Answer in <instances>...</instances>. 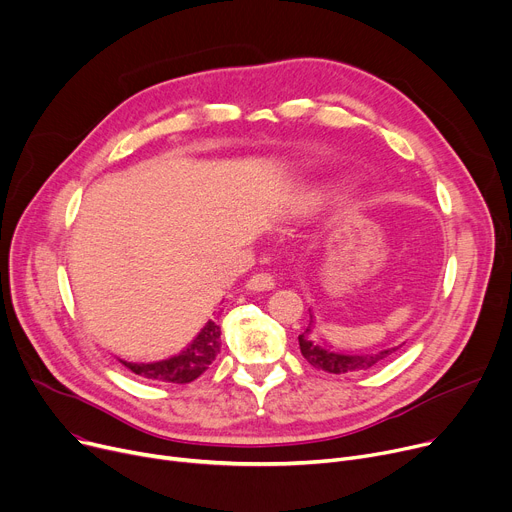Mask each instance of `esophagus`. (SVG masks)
I'll return each mask as SVG.
<instances>
[{
  "instance_id": "1",
  "label": "esophagus",
  "mask_w": 512,
  "mask_h": 512,
  "mask_svg": "<svg viewBox=\"0 0 512 512\" xmlns=\"http://www.w3.org/2000/svg\"><path fill=\"white\" fill-rule=\"evenodd\" d=\"M275 287V277L270 273H256L248 281L250 291H270Z\"/></svg>"
}]
</instances>
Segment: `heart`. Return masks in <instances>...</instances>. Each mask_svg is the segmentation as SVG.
Instances as JSON below:
<instances>
[{"instance_id": "heart-1", "label": "heart", "mask_w": 512, "mask_h": 512, "mask_svg": "<svg viewBox=\"0 0 512 512\" xmlns=\"http://www.w3.org/2000/svg\"><path fill=\"white\" fill-rule=\"evenodd\" d=\"M316 200H318V196H308L304 202H306V206H312V204H316Z\"/></svg>"}]
</instances>
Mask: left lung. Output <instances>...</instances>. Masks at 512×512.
<instances>
[{
    "label": "left lung",
    "mask_w": 512,
    "mask_h": 512,
    "mask_svg": "<svg viewBox=\"0 0 512 512\" xmlns=\"http://www.w3.org/2000/svg\"><path fill=\"white\" fill-rule=\"evenodd\" d=\"M308 335H310V326L304 330V335H299V349H302V355L308 359L310 366L324 370L328 374H351V372L368 370L399 349V347H393V349H382L372 353H341V351H330L312 343Z\"/></svg>",
    "instance_id": "8db88e82"
}]
</instances>
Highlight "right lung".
Returning <instances> with one entry per match:
<instances>
[{"label": "right lung", "mask_w": 512, "mask_h": 512, "mask_svg": "<svg viewBox=\"0 0 512 512\" xmlns=\"http://www.w3.org/2000/svg\"><path fill=\"white\" fill-rule=\"evenodd\" d=\"M219 349H221V326L215 324L213 320H208L198 333V337L182 353H177L169 359H161V362H155V364H134V362H124V359H119V362L134 374L150 380L188 384L208 370V366L215 362Z\"/></svg>", "instance_id": "1"}]
</instances>
